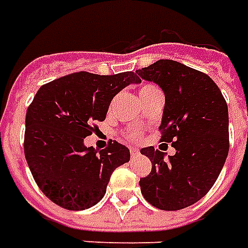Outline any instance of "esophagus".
<instances>
[{
	"label": "esophagus",
	"instance_id": "obj_1",
	"mask_svg": "<svg viewBox=\"0 0 248 248\" xmlns=\"http://www.w3.org/2000/svg\"><path fill=\"white\" fill-rule=\"evenodd\" d=\"M129 153H131V157H132V158H135V157L139 155V151L136 150V149H134V147H132V149H129Z\"/></svg>",
	"mask_w": 248,
	"mask_h": 248
}]
</instances>
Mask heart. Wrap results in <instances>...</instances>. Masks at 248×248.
<instances>
[{"label": "heart", "instance_id": "obj_1", "mask_svg": "<svg viewBox=\"0 0 248 248\" xmlns=\"http://www.w3.org/2000/svg\"><path fill=\"white\" fill-rule=\"evenodd\" d=\"M154 91H159V89L157 86H154V84H144L140 87L139 90V97L142 98L144 95H147V94H151V93H154ZM142 135V129L140 128H128L127 131L124 132V136L127 138V139H131V140H136V139H139Z\"/></svg>", "mask_w": 248, "mask_h": 248}]
</instances>
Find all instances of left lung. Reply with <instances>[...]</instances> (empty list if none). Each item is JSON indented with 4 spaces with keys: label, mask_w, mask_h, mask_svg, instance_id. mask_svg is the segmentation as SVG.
<instances>
[{
    "label": "left lung",
    "mask_w": 248,
    "mask_h": 248,
    "mask_svg": "<svg viewBox=\"0 0 248 248\" xmlns=\"http://www.w3.org/2000/svg\"><path fill=\"white\" fill-rule=\"evenodd\" d=\"M136 74L164 91L161 142L172 143L176 150L168 158L153 146L140 150L153 165L139 182L142 195L161 210L188 207L209 192L225 164L227 102L207 75L173 60H158Z\"/></svg>",
    "instance_id": "8db88e82"
}]
</instances>
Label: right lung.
Listing matches in <instances>:
<instances>
[{
  "mask_svg": "<svg viewBox=\"0 0 248 248\" xmlns=\"http://www.w3.org/2000/svg\"><path fill=\"white\" fill-rule=\"evenodd\" d=\"M131 83L134 72H75L43 84L26 114L24 154L43 194L68 210H84L106 192L113 170L129 161L124 144L109 142L98 151L84 138L104 121L113 97Z\"/></svg>",
  "mask_w": 248,
  "mask_h": 248,
  "instance_id": "right-lung-1",
  "label": "right lung"
}]
</instances>
